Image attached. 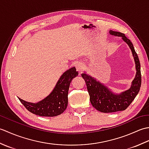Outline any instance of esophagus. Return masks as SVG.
Masks as SVG:
<instances>
[{
    "instance_id": "esophagus-1",
    "label": "esophagus",
    "mask_w": 149,
    "mask_h": 149,
    "mask_svg": "<svg viewBox=\"0 0 149 149\" xmlns=\"http://www.w3.org/2000/svg\"><path fill=\"white\" fill-rule=\"evenodd\" d=\"M75 67H76L77 70L79 72V73H81L82 70H83V69L84 68V64L82 62H79L75 65Z\"/></svg>"
}]
</instances>
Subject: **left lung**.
Masks as SVG:
<instances>
[{
    "label": "left lung",
    "instance_id": "obj_1",
    "mask_svg": "<svg viewBox=\"0 0 149 149\" xmlns=\"http://www.w3.org/2000/svg\"><path fill=\"white\" fill-rule=\"evenodd\" d=\"M109 33L112 35L121 36L123 40L128 44L134 57L137 72L130 89L120 95L113 94L106 86L90 75L86 74H81V76L86 82L91 105L99 111L102 113H113L127 109L137 95L141 84L140 63L130 40L124 34L120 32L111 30L109 31Z\"/></svg>",
    "mask_w": 149,
    "mask_h": 149
}]
</instances>
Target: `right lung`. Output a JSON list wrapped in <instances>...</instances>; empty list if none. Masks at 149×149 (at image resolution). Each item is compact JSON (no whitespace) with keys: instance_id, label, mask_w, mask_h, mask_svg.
<instances>
[{"instance_id":"obj_1","label":"right lung","mask_w":149,"mask_h":149,"mask_svg":"<svg viewBox=\"0 0 149 149\" xmlns=\"http://www.w3.org/2000/svg\"><path fill=\"white\" fill-rule=\"evenodd\" d=\"M78 74L75 67L66 70L60 77L52 93L39 102H27L18 99L29 111L36 115L51 117L61 115L67 107L70 84Z\"/></svg>"}]
</instances>
